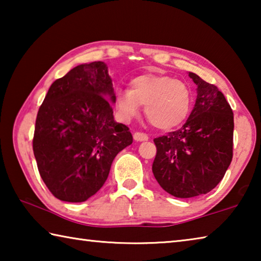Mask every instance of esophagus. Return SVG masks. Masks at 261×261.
<instances>
[{
  "mask_svg": "<svg viewBox=\"0 0 261 261\" xmlns=\"http://www.w3.org/2000/svg\"><path fill=\"white\" fill-rule=\"evenodd\" d=\"M134 139L136 141H146L148 140V136L146 134H143V132H136L134 135Z\"/></svg>",
  "mask_w": 261,
  "mask_h": 261,
  "instance_id": "1",
  "label": "esophagus"
}]
</instances>
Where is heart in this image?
<instances>
[{
	"mask_svg": "<svg viewBox=\"0 0 261 261\" xmlns=\"http://www.w3.org/2000/svg\"><path fill=\"white\" fill-rule=\"evenodd\" d=\"M115 108L123 121L129 122L139 114L141 106L148 121L159 129H171L187 118L191 94L185 83L165 74H143L134 78L130 90L117 88Z\"/></svg>",
	"mask_w": 261,
	"mask_h": 261,
	"instance_id": "b5f03b06",
	"label": "heart"
}]
</instances>
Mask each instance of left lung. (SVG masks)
Segmentation results:
<instances>
[{
    "label": "left lung",
    "mask_w": 261,
    "mask_h": 261,
    "mask_svg": "<svg viewBox=\"0 0 261 261\" xmlns=\"http://www.w3.org/2000/svg\"><path fill=\"white\" fill-rule=\"evenodd\" d=\"M197 99L177 131L154 139L152 170L166 192L177 198L206 194L218 185L232 159L233 114L223 93L193 72Z\"/></svg>",
    "instance_id": "8db88e82"
}]
</instances>
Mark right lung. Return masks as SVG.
<instances>
[{
	"label": "right lung",
	"mask_w": 261,
	"mask_h": 261,
	"mask_svg": "<svg viewBox=\"0 0 261 261\" xmlns=\"http://www.w3.org/2000/svg\"><path fill=\"white\" fill-rule=\"evenodd\" d=\"M113 82L103 62L77 65L56 79L39 108L33 152L46 187L62 201L82 202L102 188L115 156L132 144L114 120Z\"/></svg>",
	"instance_id": "right-lung-1"
}]
</instances>
